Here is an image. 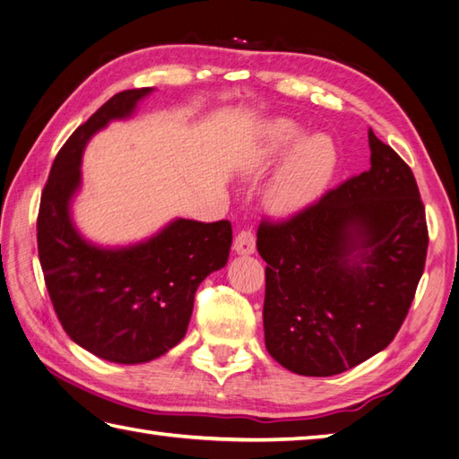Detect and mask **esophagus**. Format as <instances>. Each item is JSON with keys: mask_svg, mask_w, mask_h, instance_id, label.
<instances>
[{"mask_svg": "<svg viewBox=\"0 0 459 459\" xmlns=\"http://www.w3.org/2000/svg\"><path fill=\"white\" fill-rule=\"evenodd\" d=\"M233 251L238 255H251L255 251V236L251 231H239L233 239Z\"/></svg>", "mask_w": 459, "mask_h": 459, "instance_id": "34e87169", "label": "esophagus"}]
</instances>
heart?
<instances>
[{"label": "heart", "instance_id": "heart-1", "mask_svg": "<svg viewBox=\"0 0 459 459\" xmlns=\"http://www.w3.org/2000/svg\"><path fill=\"white\" fill-rule=\"evenodd\" d=\"M289 150L292 152L267 186V202L279 213H293L311 205L326 190L339 164V152L329 136H305V128L293 120L275 118L261 130L249 168L254 172L265 170Z\"/></svg>", "mask_w": 459, "mask_h": 459}]
</instances>
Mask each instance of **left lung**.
Returning a JSON list of instances; mask_svg holds the SVG:
<instances>
[{"instance_id":"left-lung-1","label":"left lung","mask_w":459,"mask_h":459,"mask_svg":"<svg viewBox=\"0 0 459 459\" xmlns=\"http://www.w3.org/2000/svg\"><path fill=\"white\" fill-rule=\"evenodd\" d=\"M370 170L281 223L261 221L265 347L303 377H333L385 351L414 301L428 251L410 166L368 130Z\"/></svg>"}]
</instances>
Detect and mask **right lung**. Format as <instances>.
<instances>
[{"instance_id":"1","label":"right lung","mask_w":459,"mask_h":459,"mask_svg":"<svg viewBox=\"0 0 459 459\" xmlns=\"http://www.w3.org/2000/svg\"><path fill=\"white\" fill-rule=\"evenodd\" d=\"M152 91L118 92L74 130L51 166L37 218L45 285L65 333L118 364L154 360L184 339L195 289L228 264L231 247L228 220L176 218L152 238L118 247L92 243L74 226L71 208L89 140L112 120L133 117Z\"/></svg>"}]
</instances>
